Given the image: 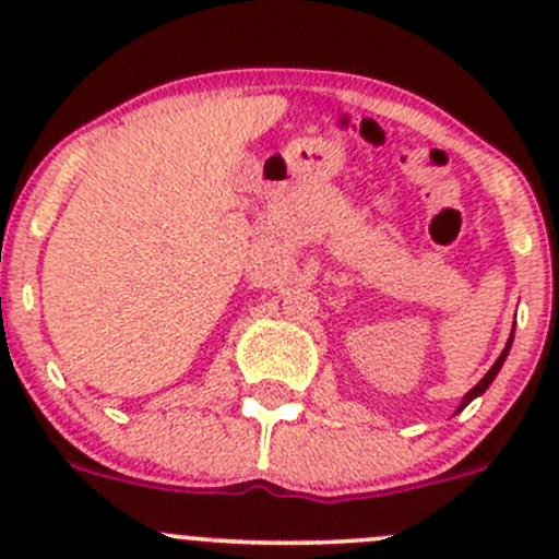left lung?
<instances>
[{
  "label": "left lung",
  "mask_w": 559,
  "mask_h": 559,
  "mask_svg": "<svg viewBox=\"0 0 559 559\" xmlns=\"http://www.w3.org/2000/svg\"><path fill=\"white\" fill-rule=\"evenodd\" d=\"M511 343H514V330H511V337H509V343H506V348H503V352H500L498 362H495V365H492V368H489V373H487V376H484V379H481V381H478V384H476V386H473V389H471V392H467V394H465V397H462V403H460V408H456V414H460V411H462V408H465V405H467V403H473V400H476V397H481V394H484V392H487V389H489V384H492V381H495V376H498V373H500V368H503L506 357H509V352H511Z\"/></svg>",
  "instance_id": "obj_1"
}]
</instances>
